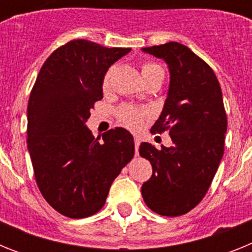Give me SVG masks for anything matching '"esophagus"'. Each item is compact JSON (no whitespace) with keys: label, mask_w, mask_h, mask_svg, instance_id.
<instances>
[{"label":"esophagus","mask_w":252,"mask_h":252,"mask_svg":"<svg viewBox=\"0 0 252 252\" xmlns=\"http://www.w3.org/2000/svg\"><path fill=\"white\" fill-rule=\"evenodd\" d=\"M133 141H135V150H136V154H137L139 146H140V144H141V139H140L139 136H135V137H133Z\"/></svg>","instance_id":"esophagus-1"}]
</instances>
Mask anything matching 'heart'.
Masks as SVG:
<instances>
[{
    "instance_id": "b5f03b06",
    "label": "heart",
    "mask_w": 252,
    "mask_h": 252,
    "mask_svg": "<svg viewBox=\"0 0 252 252\" xmlns=\"http://www.w3.org/2000/svg\"><path fill=\"white\" fill-rule=\"evenodd\" d=\"M157 70H161V69L158 65H155V64L148 63L142 65V75L148 74V73L157 72ZM111 75H112V69H110V70L104 74L103 83H102L104 90L110 87ZM144 115H145L144 111H140L137 110V108H135V107L131 106H124L119 110V117L120 120H121L122 124H124L125 126H127V127L133 128V130H136V128H139L140 126H141Z\"/></svg>"
}]
</instances>
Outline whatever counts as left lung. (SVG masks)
I'll return each mask as SVG.
<instances>
[{
  "mask_svg": "<svg viewBox=\"0 0 252 252\" xmlns=\"http://www.w3.org/2000/svg\"><path fill=\"white\" fill-rule=\"evenodd\" d=\"M142 51L168 64V97L151 131L169 130L173 146L158 150L149 142L140 145V155L153 166L141 194L151 211L177 217L203 199L223 157L222 91L212 68L183 44L170 41Z\"/></svg>",
  "mask_w": 252,
  "mask_h": 252,
  "instance_id": "left-lung-1",
  "label": "left lung"
}]
</instances>
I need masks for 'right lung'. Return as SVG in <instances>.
Masks as SVG:
<instances>
[{
    "label": "right lung",
    "instance_id": "right-lung-1",
    "mask_svg": "<svg viewBox=\"0 0 252 252\" xmlns=\"http://www.w3.org/2000/svg\"><path fill=\"white\" fill-rule=\"evenodd\" d=\"M130 50L72 40L40 69L28 104V149L40 192L60 215L84 218L98 212L133 158L127 130L112 128L99 142L86 125L103 98L104 74Z\"/></svg>",
    "mask_w": 252,
    "mask_h": 252
}]
</instances>
